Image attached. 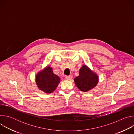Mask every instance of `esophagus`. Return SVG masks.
Wrapping results in <instances>:
<instances>
[{"instance_id": "34e87169", "label": "esophagus", "mask_w": 134, "mask_h": 134, "mask_svg": "<svg viewBox=\"0 0 134 134\" xmlns=\"http://www.w3.org/2000/svg\"><path fill=\"white\" fill-rule=\"evenodd\" d=\"M72 75H70L69 76H67L66 77V79L67 80H69V81L71 80L72 79Z\"/></svg>"}]
</instances>
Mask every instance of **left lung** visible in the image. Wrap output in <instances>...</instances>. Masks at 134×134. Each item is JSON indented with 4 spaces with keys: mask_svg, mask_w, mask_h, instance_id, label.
Segmentation results:
<instances>
[{
    "mask_svg": "<svg viewBox=\"0 0 134 134\" xmlns=\"http://www.w3.org/2000/svg\"><path fill=\"white\" fill-rule=\"evenodd\" d=\"M74 82L79 90L87 92L97 86L99 77L96 73L86 65H83L80 69L79 76L75 78Z\"/></svg>",
    "mask_w": 134,
    "mask_h": 134,
    "instance_id": "1",
    "label": "left lung"
}]
</instances>
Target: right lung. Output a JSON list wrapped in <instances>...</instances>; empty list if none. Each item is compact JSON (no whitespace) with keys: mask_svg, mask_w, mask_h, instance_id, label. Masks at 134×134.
Here are the masks:
<instances>
[{"mask_svg":"<svg viewBox=\"0 0 134 134\" xmlns=\"http://www.w3.org/2000/svg\"><path fill=\"white\" fill-rule=\"evenodd\" d=\"M35 78L38 88L47 93H52L60 81V77L53 72L50 66L46 67L38 72Z\"/></svg>","mask_w":134,"mask_h":134,"instance_id":"right-lung-1","label":"right lung"}]
</instances>
